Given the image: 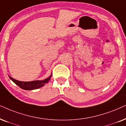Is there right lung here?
I'll list each match as a JSON object with an SVG mask.
<instances>
[{
  "instance_id": "add662e5",
  "label": "right lung",
  "mask_w": 126,
  "mask_h": 126,
  "mask_svg": "<svg viewBox=\"0 0 126 126\" xmlns=\"http://www.w3.org/2000/svg\"><path fill=\"white\" fill-rule=\"evenodd\" d=\"M52 76V73L50 75V76L48 78H46L45 80H34L31 81H21L13 79V78L9 76L10 79L12 80L13 82L17 84L18 86H19L21 89L25 90H35L39 89V88L43 87L45 86L46 83H48V81L50 80V78Z\"/></svg>"
}]
</instances>
